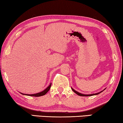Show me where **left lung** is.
<instances>
[{
  "mask_svg": "<svg viewBox=\"0 0 123 123\" xmlns=\"http://www.w3.org/2000/svg\"><path fill=\"white\" fill-rule=\"evenodd\" d=\"M71 89H72V91H73L74 92L76 93V94L78 95H79V96H93V95H98V94H99L100 93H101V92H103V91L104 90H105V89H104V90L103 91H100V92L96 93V94H90V95H85V94H81V93H80V92H77V91H75V90L72 89V88H71Z\"/></svg>",
  "mask_w": 123,
  "mask_h": 123,
  "instance_id": "1",
  "label": "left lung"
}]
</instances>
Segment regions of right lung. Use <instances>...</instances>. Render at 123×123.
Segmentation results:
<instances>
[{
    "label": "right lung",
    "instance_id": "right-lung-1",
    "mask_svg": "<svg viewBox=\"0 0 123 123\" xmlns=\"http://www.w3.org/2000/svg\"><path fill=\"white\" fill-rule=\"evenodd\" d=\"M51 84L49 85V86H48L46 88V89L43 90L42 92H39V93H37V94H22L23 95H28V96H36V97H38V96H43V95H44L45 94H47V92H48V91L49 90L50 88H51Z\"/></svg>",
    "mask_w": 123,
    "mask_h": 123
}]
</instances>
